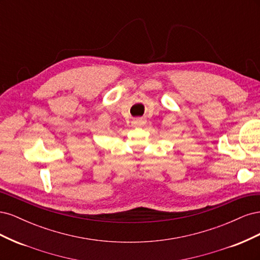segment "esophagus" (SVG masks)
Segmentation results:
<instances>
[{
    "mask_svg": "<svg viewBox=\"0 0 260 260\" xmlns=\"http://www.w3.org/2000/svg\"><path fill=\"white\" fill-rule=\"evenodd\" d=\"M145 123V119L144 118H135V119L132 120V127H142V125Z\"/></svg>",
    "mask_w": 260,
    "mask_h": 260,
    "instance_id": "esophagus-1",
    "label": "esophagus"
}]
</instances>
